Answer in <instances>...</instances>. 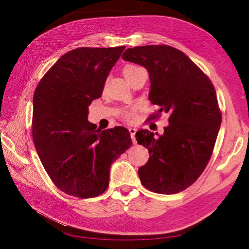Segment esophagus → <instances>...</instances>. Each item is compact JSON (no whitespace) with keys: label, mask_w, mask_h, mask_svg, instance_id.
Listing matches in <instances>:
<instances>
[{"label":"esophagus","mask_w":249,"mask_h":249,"mask_svg":"<svg viewBox=\"0 0 249 249\" xmlns=\"http://www.w3.org/2000/svg\"><path fill=\"white\" fill-rule=\"evenodd\" d=\"M129 132L131 134V137H132V141L133 143H136V139H135V134L137 132L136 127H129Z\"/></svg>","instance_id":"obj_1"}]
</instances>
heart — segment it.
I'll list each match as a JSON object with an SVG mask.
<instances>
[{
    "label": "heart",
    "instance_id": "1",
    "mask_svg": "<svg viewBox=\"0 0 249 249\" xmlns=\"http://www.w3.org/2000/svg\"><path fill=\"white\" fill-rule=\"evenodd\" d=\"M138 70H140V67L138 66H135V65H126L124 69V78H129L131 74L135 71H137ZM135 115H136V109L135 108H132V109H129L126 110L124 113V118L126 120V122H133V120L135 119Z\"/></svg>",
    "mask_w": 249,
    "mask_h": 249
}]
</instances>
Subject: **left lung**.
Returning a JSON list of instances; mask_svg holds the SVG:
<instances>
[{"instance_id": "obj_1", "label": "left lung", "mask_w": 249, "mask_h": 249, "mask_svg": "<svg viewBox=\"0 0 249 249\" xmlns=\"http://www.w3.org/2000/svg\"><path fill=\"white\" fill-rule=\"evenodd\" d=\"M122 58L145 67L149 101L159 107L157 114H169L162 135L136 133L149 152L138 169L141 183L156 193H178L199 178L212 155L221 125L215 88L185 53L165 44L127 49Z\"/></svg>"}]
</instances>
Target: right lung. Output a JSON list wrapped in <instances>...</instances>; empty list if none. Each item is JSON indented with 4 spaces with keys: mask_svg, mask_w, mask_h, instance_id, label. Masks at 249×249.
I'll return each instance as SVG.
<instances>
[{
    "mask_svg": "<svg viewBox=\"0 0 249 249\" xmlns=\"http://www.w3.org/2000/svg\"><path fill=\"white\" fill-rule=\"evenodd\" d=\"M125 47L78 48L51 67L33 96L36 152L60 190L80 198L106 191L112 163L132 144L124 126L101 131L88 122V107Z\"/></svg>",
    "mask_w": 249,
    "mask_h": 249,
    "instance_id": "right-lung-1",
    "label": "right lung"
}]
</instances>
